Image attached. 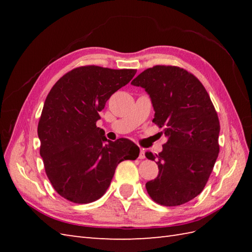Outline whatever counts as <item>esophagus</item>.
I'll return each instance as SVG.
<instances>
[{"instance_id": "obj_1", "label": "esophagus", "mask_w": 252, "mask_h": 252, "mask_svg": "<svg viewBox=\"0 0 252 252\" xmlns=\"http://www.w3.org/2000/svg\"><path fill=\"white\" fill-rule=\"evenodd\" d=\"M138 158H140V159L145 158V151H144V149H141V151H140V155H138Z\"/></svg>"}]
</instances>
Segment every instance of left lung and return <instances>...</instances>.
<instances>
[{
	"instance_id": "left-lung-1",
	"label": "left lung",
	"mask_w": 252,
	"mask_h": 252,
	"mask_svg": "<svg viewBox=\"0 0 252 252\" xmlns=\"http://www.w3.org/2000/svg\"><path fill=\"white\" fill-rule=\"evenodd\" d=\"M131 84L145 89L153 122L168 137L161 153L145 154L159 169L146 183L148 195L162 206L189 202L206 186L220 151V122L210 96L194 74L175 66L148 68Z\"/></svg>"
}]
</instances>
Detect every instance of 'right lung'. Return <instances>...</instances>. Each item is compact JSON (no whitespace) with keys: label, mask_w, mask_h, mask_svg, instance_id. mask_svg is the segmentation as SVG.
Returning <instances> with one entry per match:
<instances>
[{"label":"right lung","mask_w":252,"mask_h":252,"mask_svg":"<svg viewBox=\"0 0 252 252\" xmlns=\"http://www.w3.org/2000/svg\"><path fill=\"white\" fill-rule=\"evenodd\" d=\"M135 73V69L83 66L67 72L50 91L37 126L40 155L47 178L65 199L76 203L99 199L117 165L138 157L134 143L127 138L107 141L103 129L96 126L106 101Z\"/></svg>","instance_id":"1"}]
</instances>
